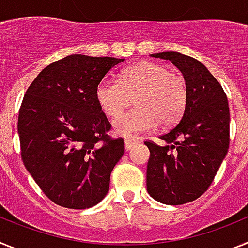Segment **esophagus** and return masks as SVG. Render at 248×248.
Instances as JSON below:
<instances>
[{
    "label": "esophagus",
    "instance_id": "1",
    "mask_svg": "<svg viewBox=\"0 0 248 248\" xmlns=\"http://www.w3.org/2000/svg\"><path fill=\"white\" fill-rule=\"evenodd\" d=\"M138 141H139V139L135 137L126 138L125 141H124V144H125V150H130V149L134 146V144H137Z\"/></svg>",
    "mask_w": 248,
    "mask_h": 248
}]
</instances>
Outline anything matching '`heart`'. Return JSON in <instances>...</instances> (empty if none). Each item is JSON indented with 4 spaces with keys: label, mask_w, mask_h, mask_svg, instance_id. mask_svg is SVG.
<instances>
[{
    "label": "heart",
    "mask_w": 248,
    "mask_h": 248,
    "mask_svg": "<svg viewBox=\"0 0 248 248\" xmlns=\"http://www.w3.org/2000/svg\"><path fill=\"white\" fill-rule=\"evenodd\" d=\"M95 100L107 117L117 119L130 98L137 107L114 122L120 135L175 125L183 118L189 102V87L181 74L155 62H139L125 68L118 82L102 79L95 87Z\"/></svg>",
    "instance_id": "obj_1"
}]
</instances>
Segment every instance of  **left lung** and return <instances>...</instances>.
Returning a JSON list of instances; mask_svg holds the SVG:
<instances>
[{
  "instance_id": "left-lung-1",
  "label": "left lung",
  "mask_w": 248,
  "mask_h": 248,
  "mask_svg": "<svg viewBox=\"0 0 248 248\" xmlns=\"http://www.w3.org/2000/svg\"><path fill=\"white\" fill-rule=\"evenodd\" d=\"M151 57L169 59L183 73L189 102L183 118L161 135L164 146L146 140L150 150L146 189L166 205H183L209 189L230 144L229 102L217 79L198 59L179 52Z\"/></svg>"
}]
</instances>
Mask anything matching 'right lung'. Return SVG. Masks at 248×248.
I'll return each mask as SVG.
<instances>
[{
    "label": "right lung",
    "instance_id": "1",
    "mask_svg": "<svg viewBox=\"0 0 248 248\" xmlns=\"http://www.w3.org/2000/svg\"><path fill=\"white\" fill-rule=\"evenodd\" d=\"M124 59L71 54L50 63L28 87L18 114L21 156L54 203L88 209L109 191L124 140L95 100V87Z\"/></svg>",
    "mask_w": 248,
    "mask_h": 248
}]
</instances>
